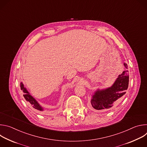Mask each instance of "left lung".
Returning <instances> with one entry per match:
<instances>
[{
    "instance_id": "8db88e82",
    "label": "left lung",
    "mask_w": 147,
    "mask_h": 147,
    "mask_svg": "<svg viewBox=\"0 0 147 147\" xmlns=\"http://www.w3.org/2000/svg\"><path fill=\"white\" fill-rule=\"evenodd\" d=\"M127 69V65L124 63ZM128 70H125L120 74L113 84L108 88L98 90L92 96L91 103L95 110H109L123 98L128 88L129 76Z\"/></svg>"
}]
</instances>
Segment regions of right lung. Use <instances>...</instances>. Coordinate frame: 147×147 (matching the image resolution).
Wrapping results in <instances>:
<instances>
[{"mask_svg":"<svg viewBox=\"0 0 147 147\" xmlns=\"http://www.w3.org/2000/svg\"><path fill=\"white\" fill-rule=\"evenodd\" d=\"M20 88H21V90H22L23 92V96H24V98L28 102V104L31 107H32L34 109L37 110L38 111L42 112L44 111L43 108L40 105L39 103L35 99V98H34L30 95V94L28 92V91L27 90V89L24 87L23 82L20 83Z\"/></svg>","mask_w":147,"mask_h":147,"instance_id":"right-lung-1","label":"right lung"}]
</instances>
